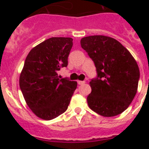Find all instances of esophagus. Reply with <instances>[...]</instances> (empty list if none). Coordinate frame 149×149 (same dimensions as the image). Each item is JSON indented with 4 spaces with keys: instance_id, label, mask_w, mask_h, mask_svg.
I'll list each match as a JSON object with an SVG mask.
<instances>
[{
    "instance_id": "34e87169",
    "label": "esophagus",
    "mask_w": 149,
    "mask_h": 149,
    "mask_svg": "<svg viewBox=\"0 0 149 149\" xmlns=\"http://www.w3.org/2000/svg\"><path fill=\"white\" fill-rule=\"evenodd\" d=\"M77 83H78L79 85H82V84H85V81H80V80H79V81H77Z\"/></svg>"
}]
</instances>
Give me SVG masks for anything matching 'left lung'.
I'll use <instances>...</instances> for the list:
<instances>
[{
    "label": "left lung",
    "instance_id": "1",
    "mask_svg": "<svg viewBox=\"0 0 149 149\" xmlns=\"http://www.w3.org/2000/svg\"><path fill=\"white\" fill-rule=\"evenodd\" d=\"M81 47L94 63L97 77L90 82V108L104 117L125 111L137 93L139 65L130 52L108 36H92L80 41Z\"/></svg>",
    "mask_w": 149,
    "mask_h": 149
}]
</instances>
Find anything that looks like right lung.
Listing matches in <instances>:
<instances>
[{"instance_id": "1", "label": "right lung", "mask_w": 149, "mask_h": 149, "mask_svg": "<svg viewBox=\"0 0 149 149\" xmlns=\"http://www.w3.org/2000/svg\"><path fill=\"white\" fill-rule=\"evenodd\" d=\"M72 38L52 37L29 52L19 78L26 104L37 117L52 120L64 113L77 83L59 79L58 71L68 65Z\"/></svg>"}]
</instances>
